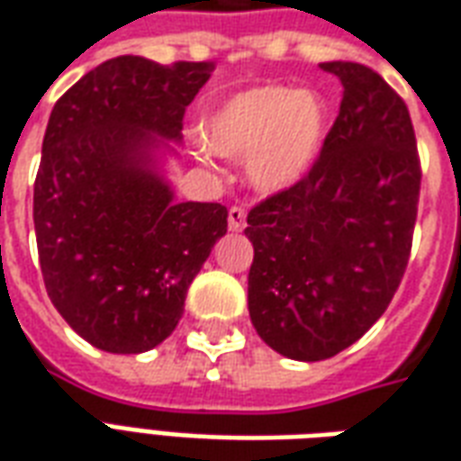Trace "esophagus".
Wrapping results in <instances>:
<instances>
[{
  "label": "esophagus",
  "mask_w": 461,
  "mask_h": 461,
  "mask_svg": "<svg viewBox=\"0 0 461 461\" xmlns=\"http://www.w3.org/2000/svg\"><path fill=\"white\" fill-rule=\"evenodd\" d=\"M227 221H230L231 231H241L244 230V224H247V210L234 204V207L230 210V217H227Z\"/></svg>",
  "instance_id": "obj_1"
}]
</instances>
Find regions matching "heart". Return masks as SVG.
I'll return each instance as SVG.
<instances>
[{"label":"heart","instance_id":"obj_1","mask_svg":"<svg viewBox=\"0 0 461 461\" xmlns=\"http://www.w3.org/2000/svg\"><path fill=\"white\" fill-rule=\"evenodd\" d=\"M326 131L329 111L321 95L276 84L237 94L207 121L214 150L227 158L250 155L247 175L261 192L296 185L313 167Z\"/></svg>","mask_w":461,"mask_h":461}]
</instances>
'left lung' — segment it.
Listing matches in <instances>:
<instances>
[{"instance_id":"8db88e82","label":"left lung","mask_w":461,"mask_h":461,"mask_svg":"<svg viewBox=\"0 0 461 461\" xmlns=\"http://www.w3.org/2000/svg\"><path fill=\"white\" fill-rule=\"evenodd\" d=\"M343 84L339 118L303 177L247 214L249 316L294 360H326L375 323L407 269L420 158L405 101L373 68L321 64Z\"/></svg>"}]
</instances>
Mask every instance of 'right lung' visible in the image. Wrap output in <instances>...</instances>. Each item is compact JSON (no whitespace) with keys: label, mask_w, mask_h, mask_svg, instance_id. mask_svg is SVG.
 I'll return each instance as SVG.
<instances>
[{"label":"right lung","mask_w":461,"mask_h":461,"mask_svg":"<svg viewBox=\"0 0 461 461\" xmlns=\"http://www.w3.org/2000/svg\"><path fill=\"white\" fill-rule=\"evenodd\" d=\"M212 71V61L118 56L51 111L34 182L41 276L66 323L105 353H145L167 339L227 234V207L175 202L155 158V135L180 140Z\"/></svg>","instance_id":"right-lung-1"}]
</instances>
